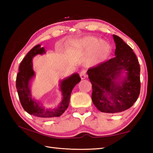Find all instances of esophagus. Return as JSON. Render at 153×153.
I'll return each instance as SVG.
<instances>
[{"instance_id": "obj_1", "label": "esophagus", "mask_w": 153, "mask_h": 153, "mask_svg": "<svg viewBox=\"0 0 153 153\" xmlns=\"http://www.w3.org/2000/svg\"><path fill=\"white\" fill-rule=\"evenodd\" d=\"M79 76H80V77L82 78V79H85V77H87V74H86V71L85 70H82V71H81V72L79 74Z\"/></svg>"}]
</instances>
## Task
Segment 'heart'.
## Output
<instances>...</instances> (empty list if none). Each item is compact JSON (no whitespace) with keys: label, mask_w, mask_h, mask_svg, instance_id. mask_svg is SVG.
Returning <instances> with one entry per match:
<instances>
[{"label":"heart","mask_w":153,"mask_h":153,"mask_svg":"<svg viewBox=\"0 0 153 153\" xmlns=\"http://www.w3.org/2000/svg\"><path fill=\"white\" fill-rule=\"evenodd\" d=\"M81 44L83 47L91 51L97 56L100 58H105L108 52L109 47L108 45L105 42L94 39H85L81 41Z\"/></svg>","instance_id":"obj_1"}]
</instances>
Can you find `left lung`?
Listing matches in <instances>:
<instances>
[{
	"label": "left lung",
	"instance_id": "1",
	"mask_svg": "<svg viewBox=\"0 0 153 153\" xmlns=\"http://www.w3.org/2000/svg\"><path fill=\"white\" fill-rule=\"evenodd\" d=\"M116 56L87 70L92 84V101L100 112L118 113L134 105L140 93V66L132 48L113 35ZM122 71L127 76L119 79Z\"/></svg>",
	"mask_w": 153,
	"mask_h": 153
}]
</instances>
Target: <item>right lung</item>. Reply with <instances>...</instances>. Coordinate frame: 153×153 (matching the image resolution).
<instances>
[{
  "instance_id": "obj_1",
  "label": "right lung",
  "mask_w": 153,
  "mask_h": 153,
  "mask_svg": "<svg viewBox=\"0 0 153 153\" xmlns=\"http://www.w3.org/2000/svg\"><path fill=\"white\" fill-rule=\"evenodd\" d=\"M45 53V48L41 47L40 45H37L26 54L19 65V72L16 76V86L23 108L31 115L47 119L60 116L66 111L69 106L71 91L75 85L80 82L81 78L78 74H74L63 80L60 84L63 99L60 106L52 110L44 108L36 100L32 99L29 84L35 75L32 68V58L35 55Z\"/></svg>"
}]
</instances>
